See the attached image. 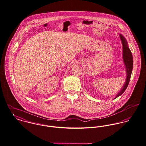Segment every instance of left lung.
<instances>
[{
  "instance_id": "obj_1",
  "label": "left lung",
  "mask_w": 146,
  "mask_h": 146,
  "mask_svg": "<svg viewBox=\"0 0 146 146\" xmlns=\"http://www.w3.org/2000/svg\"><path fill=\"white\" fill-rule=\"evenodd\" d=\"M120 38L121 40V41H122V46H123V61H124V63H125V64L126 66V68L127 77H126V80L125 85L123 86L121 90L119 93V94L117 95V96L115 98L121 95L122 94V93L126 89L127 86L129 85L132 70L133 68L132 56L131 52L128 47L127 42L125 38L122 35H120Z\"/></svg>"
}]
</instances>
